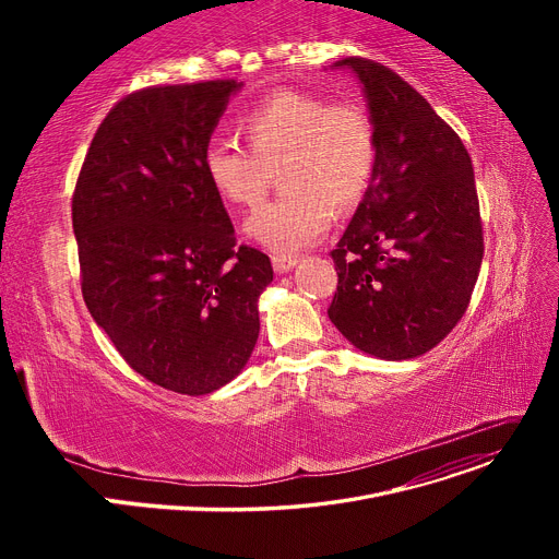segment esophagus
<instances>
[{
    "label": "esophagus",
    "instance_id": "esophagus-1",
    "mask_svg": "<svg viewBox=\"0 0 559 559\" xmlns=\"http://www.w3.org/2000/svg\"><path fill=\"white\" fill-rule=\"evenodd\" d=\"M272 264H274L276 274H285V272L297 267L299 258L297 255H272Z\"/></svg>",
    "mask_w": 559,
    "mask_h": 559
}]
</instances>
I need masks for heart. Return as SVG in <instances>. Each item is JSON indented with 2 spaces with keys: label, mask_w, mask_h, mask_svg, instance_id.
Segmentation results:
<instances>
[{
  "label": "heart",
  "mask_w": 559,
  "mask_h": 559,
  "mask_svg": "<svg viewBox=\"0 0 559 559\" xmlns=\"http://www.w3.org/2000/svg\"><path fill=\"white\" fill-rule=\"evenodd\" d=\"M238 131L247 150L205 144L201 169L213 192L240 211L260 205L281 174L285 192L247 222L251 238L276 253L317 245L333 211L350 213L369 190L378 138L371 115L358 104L278 91L249 108Z\"/></svg>",
  "instance_id": "1"
}]
</instances>
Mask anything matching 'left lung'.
Segmentation results:
<instances>
[{"mask_svg":"<svg viewBox=\"0 0 559 559\" xmlns=\"http://www.w3.org/2000/svg\"><path fill=\"white\" fill-rule=\"evenodd\" d=\"M378 138L373 179L331 251L329 317L369 356L417 358L462 319L483 262L472 156L460 135L390 68L348 56Z\"/></svg>","mask_w":559,"mask_h":559,"instance_id":"1","label":"left lung"}]
</instances>
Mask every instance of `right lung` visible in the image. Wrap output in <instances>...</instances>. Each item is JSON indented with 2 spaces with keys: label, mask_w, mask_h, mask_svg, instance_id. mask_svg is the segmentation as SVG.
I'll return each instance as SVG.
<instances>
[{
  "label": "right lung",
  "mask_w": 559,
  "mask_h": 559,
  "mask_svg": "<svg viewBox=\"0 0 559 559\" xmlns=\"http://www.w3.org/2000/svg\"><path fill=\"white\" fill-rule=\"evenodd\" d=\"M235 79L142 87L99 124L72 194L81 292L124 362L154 385L211 394L258 340L270 255L235 242L201 169Z\"/></svg>",
  "instance_id": "1"
}]
</instances>
